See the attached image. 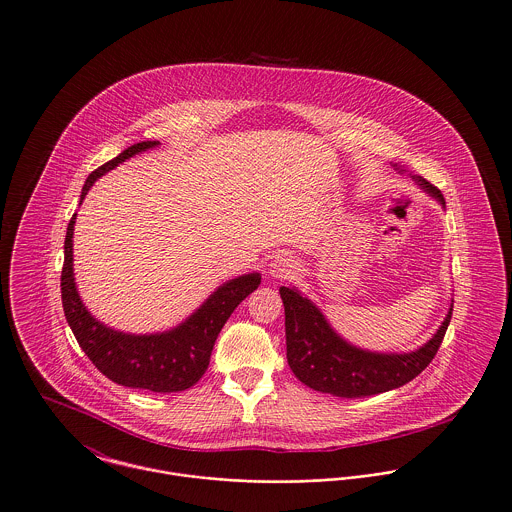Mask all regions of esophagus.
Wrapping results in <instances>:
<instances>
[{
  "label": "esophagus",
  "mask_w": 512,
  "mask_h": 512,
  "mask_svg": "<svg viewBox=\"0 0 512 512\" xmlns=\"http://www.w3.org/2000/svg\"><path fill=\"white\" fill-rule=\"evenodd\" d=\"M268 272H270L272 278L286 280V278H292V274L295 272V265H293V261L288 255H276L270 261V265H268Z\"/></svg>",
  "instance_id": "esophagus-1"
}]
</instances>
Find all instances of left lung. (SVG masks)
Instances as JSON below:
<instances>
[{
  "label": "left lung",
  "mask_w": 512,
  "mask_h": 512,
  "mask_svg": "<svg viewBox=\"0 0 512 512\" xmlns=\"http://www.w3.org/2000/svg\"><path fill=\"white\" fill-rule=\"evenodd\" d=\"M397 171L403 169L397 167ZM413 180L445 207L443 194L434 184L418 174H413ZM280 297L286 313V355L293 374L315 391L345 399L384 393L411 382L436 357L453 315L451 303L438 332L411 353H378L343 340L317 305L295 288L282 286Z\"/></svg>",
  "instance_id": "1"
}]
</instances>
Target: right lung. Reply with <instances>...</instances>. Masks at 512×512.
Masks as SVG:
<instances>
[{
	"label": "right lung",
	"mask_w": 512,
	"mask_h": 512,
	"mask_svg": "<svg viewBox=\"0 0 512 512\" xmlns=\"http://www.w3.org/2000/svg\"><path fill=\"white\" fill-rule=\"evenodd\" d=\"M159 146L140 142L126 147L115 159L92 172L82 188L80 203L105 172L113 171L126 159ZM76 213L67 226L65 263L61 272V299L65 318L74 338L88 359L115 384L134 390L172 393L192 388L205 374L217 336L234 309L261 284L259 272L242 274L224 282L190 317L167 332L126 334L90 315L76 290L73 270V234Z\"/></svg>",
	"instance_id": "obj_1"
}]
</instances>
